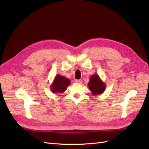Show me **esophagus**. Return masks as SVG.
I'll return each instance as SVG.
<instances>
[{"label": "esophagus", "instance_id": "34e87169", "mask_svg": "<svg viewBox=\"0 0 149 149\" xmlns=\"http://www.w3.org/2000/svg\"><path fill=\"white\" fill-rule=\"evenodd\" d=\"M75 82H76V83H78V84H82L83 81L81 80V79H76Z\"/></svg>", "mask_w": 149, "mask_h": 149}]
</instances>
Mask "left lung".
Wrapping results in <instances>:
<instances>
[{"label":"left lung","instance_id":"8db88e82","mask_svg":"<svg viewBox=\"0 0 149 149\" xmlns=\"http://www.w3.org/2000/svg\"><path fill=\"white\" fill-rule=\"evenodd\" d=\"M88 86L94 96L102 94L106 89L104 83L102 81L98 74H93L91 76L88 83Z\"/></svg>","mask_w":149,"mask_h":149}]
</instances>
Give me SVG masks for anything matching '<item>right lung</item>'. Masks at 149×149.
Wrapping results in <instances>:
<instances>
[{
  "label": "right lung",
  "mask_w": 149,
  "mask_h": 149,
  "mask_svg": "<svg viewBox=\"0 0 149 149\" xmlns=\"http://www.w3.org/2000/svg\"><path fill=\"white\" fill-rule=\"evenodd\" d=\"M70 84V80L64 76L57 74L51 85V90L53 93H63Z\"/></svg>",
  "instance_id": "obj_1"
}]
</instances>
